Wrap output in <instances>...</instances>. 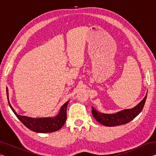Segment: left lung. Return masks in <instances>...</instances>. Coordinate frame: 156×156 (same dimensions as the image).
<instances>
[{"mask_svg": "<svg viewBox=\"0 0 156 156\" xmlns=\"http://www.w3.org/2000/svg\"><path fill=\"white\" fill-rule=\"evenodd\" d=\"M147 93L142 101L135 107L129 109H125L115 113L107 114L98 112L92 107V114L98 122L107 126H115L125 125L133 120L142 112L146 101Z\"/></svg>", "mask_w": 156, "mask_h": 156, "instance_id": "obj_1", "label": "left lung"}]
</instances>
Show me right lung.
<instances>
[{"label":"right lung","instance_id":"add662e5","mask_svg":"<svg viewBox=\"0 0 156 156\" xmlns=\"http://www.w3.org/2000/svg\"><path fill=\"white\" fill-rule=\"evenodd\" d=\"M7 96L8 100L9 105L11 108L14 114L16 115L18 120L24 125L26 127H27L31 131L37 132V133H51V132L56 131L62 128L67 119V107L69 102L62 105L60 108L59 113L54 117L49 118H34L27 117L25 115H20L16 113L12 107L9 101V93L8 89L7 87Z\"/></svg>","mask_w":156,"mask_h":156}]
</instances>
